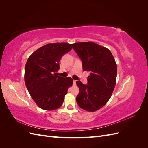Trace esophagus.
<instances>
[{"label":"esophagus","mask_w":148,"mask_h":148,"mask_svg":"<svg viewBox=\"0 0 148 148\" xmlns=\"http://www.w3.org/2000/svg\"><path fill=\"white\" fill-rule=\"evenodd\" d=\"M76 84H76V81H75V80H73V86H76Z\"/></svg>","instance_id":"34e87169"}]
</instances>
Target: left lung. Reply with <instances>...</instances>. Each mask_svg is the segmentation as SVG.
<instances>
[{
  "label": "left lung",
  "mask_w": 148,
  "mask_h": 148,
  "mask_svg": "<svg viewBox=\"0 0 148 148\" xmlns=\"http://www.w3.org/2000/svg\"><path fill=\"white\" fill-rule=\"evenodd\" d=\"M81 59L84 71L90 72L88 84L77 81L79 92L76 97L82 109L95 112L108 102L115 86L117 68L111 52L92 42L71 44Z\"/></svg>",
  "instance_id": "8db88e82"
}]
</instances>
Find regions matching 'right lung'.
Wrapping results in <instances>:
<instances>
[{"mask_svg": "<svg viewBox=\"0 0 148 148\" xmlns=\"http://www.w3.org/2000/svg\"><path fill=\"white\" fill-rule=\"evenodd\" d=\"M72 49L69 43H50L34 52L28 59L25 69L26 86L34 101L42 109L53 110L62 105L70 77L57 75L60 60Z\"/></svg>", "mask_w": 148, "mask_h": 148, "instance_id": "right-lung-1", "label": "right lung"}]
</instances>
